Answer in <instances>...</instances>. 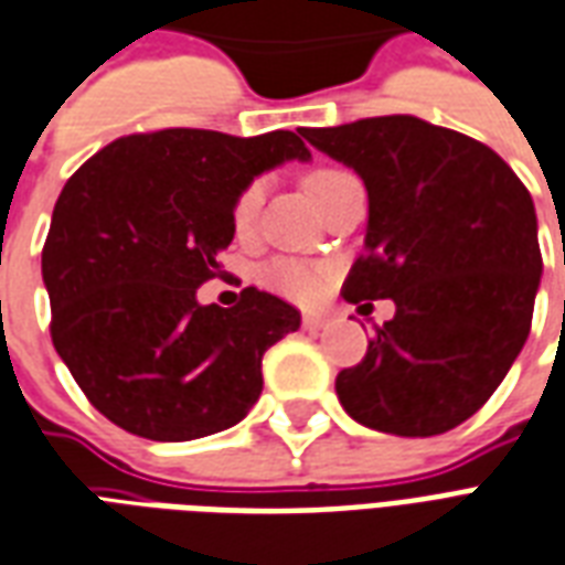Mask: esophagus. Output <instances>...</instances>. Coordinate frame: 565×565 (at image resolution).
Returning <instances> with one entry per match:
<instances>
[{"mask_svg":"<svg viewBox=\"0 0 565 565\" xmlns=\"http://www.w3.org/2000/svg\"><path fill=\"white\" fill-rule=\"evenodd\" d=\"M326 323H329V320H326V317H320V315H305L302 317V326L308 329V332H320V329H326Z\"/></svg>","mask_w":565,"mask_h":565,"instance_id":"obj_1","label":"esophagus"}]
</instances>
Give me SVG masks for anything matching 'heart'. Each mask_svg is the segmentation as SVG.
<instances>
[{"instance_id": "heart-1", "label": "heart", "mask_w": 565, "mask_h": 565, "mask_svg": "<svg viewBox=\"0 0 565 565\" xmlns=\"http://www.w3.org/2000/svg\"><path fill=\"white\" fill-rule=\"evenodd\" d=\"M344 177V170H332V167H320V170H311L308 177H305V188H308V194L317 200V203H323V198L329 194V188L341 182ZM263 203V182L260 179H254L248 185H242L236 191V198H233V206H230V224H233V233L239 236V239H248L250 230L257 224V212H260ZM326 278H329V271L323 266H311V263L294 260V257H275V260L263 263L260 269H257V281L260 287L271 290V294L284 296V299H290V302H302L311 305L320 299L326 287Z\"/></svg>"}]
</instances>
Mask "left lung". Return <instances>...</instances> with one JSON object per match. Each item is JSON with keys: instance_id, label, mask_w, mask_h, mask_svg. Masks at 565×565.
<instances>
[{"instance_id": "obj_1", "label": "left lung", "mask_w": 565, "mask_h": 565, "mask_svg": "<svg viewBox=\"0 0 565 565\" xmlns=\"http://www.w3.org/2000/svg\"><path fill=\"white\" fill-rule=\"evenodd\" d=\"M302 137L365 182V254L344 299L395 302L365 359L338 374V401L374 431H449L494 395L530 335L542 275L533 198L494 149L416 116Z\"/></svg>"}]
</instances>
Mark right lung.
Instances as JSON below:
<instances>
[{
  "label": "right lung",
  "instance_id": "add662e5",
  "mask_svg": "<svg viewBox=\"0 0 565 565\" xmlns=\"http://www.w3.org/2000/svg\"><path fill=\"white\" fill-rule=\"evenodd\" d=\"M294 158H311L294 131L164 128L113 140L65 182L41 250L50 335L113 425L198 440L260 398L263 353L302 317L257 287L200 305L198 287L221 275L236 191Z\"/></svg>",
  "mask_w": 565,
  "mask_h": 565
}]
</instances>
